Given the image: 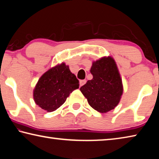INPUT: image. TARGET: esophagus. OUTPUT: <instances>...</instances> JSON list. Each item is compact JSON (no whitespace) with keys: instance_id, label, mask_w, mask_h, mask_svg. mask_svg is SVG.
I'll return each mask as SVG.
<instances>
[{"instance_id":"obj_1","label":"esophagus","mask_w":159,"mask_h":159,"mask_svg":"<svg viewBox=\"0 0 159 159\" xmlns=\"http://www.w3.org/2000/svg\"><path fill=\"white\" fill-rule=\"evenodd\" d=\"M85 83H86V80H80V86H83V85H85Z\"/></svg>"}]
</instances>
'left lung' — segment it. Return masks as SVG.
Here are the masks:
<instances>
[{"label":"left lung","mask_w":159,"mask_h":159,"mask_svg":"<svg viewBox=\"0 0 159 159\" xmlns=\"http://www.w3.org/2000/svg\"><path fill=\"white\" fill-rule=\"evenodd\" d=\"M90 73L93 79L80 88L88 104L100 113L114 109L123 92L122 79L116 61L111 56L102 57L93 61Z\"/></svg>","instance_id":"8db88e82"}]
</instances>
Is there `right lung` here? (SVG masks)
Instances as JSON below:
<instances>
[{
  "label": "right lung",
  "instance_id": "add662e5",
  "mask_svg": "<svg viewBox=\"0 0 159 159\" xmlns=\"http://www.w3.org/2000/svg\"><path fill=\"white\" fill-rule=\"evenodd\" d=\"M79 88V80L63 62L42 75L34 90V99L41 109L52 112L62 105L70 93Z\"/></svg>",
  "mask_w": 159,
  "mask_h": 159
}]
</instances>
